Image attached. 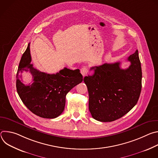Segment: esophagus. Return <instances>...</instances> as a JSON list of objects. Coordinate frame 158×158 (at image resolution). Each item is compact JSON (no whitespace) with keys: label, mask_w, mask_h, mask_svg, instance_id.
Listing matches in <instances>:
<instances>
[{"label":"esophagus","mask_w":158,"mask_h":158,"mask_svg":"<svg viewBox=\"0 0 158 158\" xmlns=\"http://www.w3.org/2000/svg\"><path fill=\"white\" fill-rule=\"evenodd\" d=\"M87 73H88V67H87V66H84L81 69V73L82 74V75L84 77L87 75Z\"/></svg>","instance_id":"34e87169"}]
</instances>
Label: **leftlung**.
<instances>
[{"label": "left lung", "instance_id": "obj_1", "mask_svg": "<svg viewBox=\"0 0 158 158\" xmlns=\"http://www.w3.org/2000/svg\"><path fill=\"white\" fill-rule=\"evenodd\" d=\"M126 69L120 62L91 67L94 73L84 81L89 93V109L94 119L101 122L118 119L138 101L142 87V71L138 51L129 56Z\"/></svg>", "mask_w": 158, "mask_h": 158}]
</instances>
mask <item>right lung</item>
Returning <instances> with one entry per match:
<instances>
[{"label":"right lung","mask_w":158,"mask_h":158,"mask_svg":"<svg viewBox=\"0 0 158 158\" xmlns=\"http://www.w3.org/2000/svg\"><path fill=\"white\" fill-rule=\"evenodd\" d=\"M31 62L29 44L18 67L17 93L22 102L34 114L43 118H56L64 110L67 94L82 81V76L79 69L73 71L66 67L53 74L42 73L34 68ZM24 70L31 73L32 84L25 85L20 81V74Z\"/></svg>","instance_id":"right-lung-1"}]
</instances>
